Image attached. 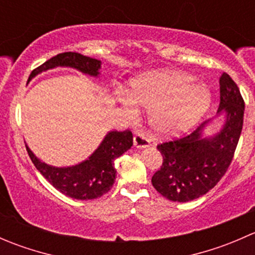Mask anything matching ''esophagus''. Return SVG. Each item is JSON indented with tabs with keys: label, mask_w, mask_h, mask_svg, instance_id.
Listing matches in <instances>:
<instances>
[{
	"label": "esophagus",
	"mask_w": 255,
	"mask_h": 255,
	"mask_svg": "<svg viewBox=\"0 0 255 255\" xmlns=\"http://www.w3.org/2000/svg\"><path fill=\"white\" fill-rule=\"evenodd\" d=\"M133 145L138 149H143V148H148L150 145V142H149L148 138L145 135L142 134L139 132L134 133V137H133Z\"/></svg>",
	"instance_id": "34e87169"
}]
</instances>
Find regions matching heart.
Here are the masks:
<instances>
[{
    "label": "heart",
    "mask_w": 255,
    "mask_h": 255,
    "mask_svg": "<svg viewBox=\"0 0 255 255\" xmlns=\"http://www.w3.org/2000/svg\"><path fill=\"white\" fill-rule=\"evenodd\" d=\"M210 90L194 76L177 70H155L130 80L128 95L118 99L129 118L148 110V122L159 138H175L191 129L211 106Z\"/></svg>",
    "instance_id": "1"
}]
</instances>
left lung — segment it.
I'll use <instances>...</instances> for the list:
<instances>
[{"label": "left lung", "mask_w": 255, "mask_h": 255, "mask_svg": "<svg viewBox=\"0 0 255 255\" xmlns=\"http://www.w3.org/2000/svg\"><path fill=\"white\" fill-rule=\"evenodd\" d=\"M244 101L228 74L220 78V106L216 117L223 118L221 128L209 133L213 120L181 139L159 144L163 165L151 184L165 199L187 202L204 196L226 174L241 137ZM214 119V118H213Z\"/></svg>", "instance_id": "1"}]
</instances>
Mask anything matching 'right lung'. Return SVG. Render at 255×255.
Masks as SVG:
<instances>
[{
	"label": "right lung",
	"instance_id": "right-lung-1",
	"mask_svg": "<svg viewBox=\"0 0 255 255\" xmlns=\"http://www.w3.org/2000/svg\"><path fill=\"white\" fill-rule=\"evenodd\" d=\"M101 65V60L79 53H61L33 70L28 81L55 68H71L85 75L99 78ZM132 145L133 135L129 130H111L106 133L102 142L89 158L70 166L49 165L40 160L27 144L25 148L35 168L61 194L76 200H94L111 190L116 179L115 160Z\"/></svg>",
	"mask_w": 255,
	"mask_h": 255
}]
</instances>
